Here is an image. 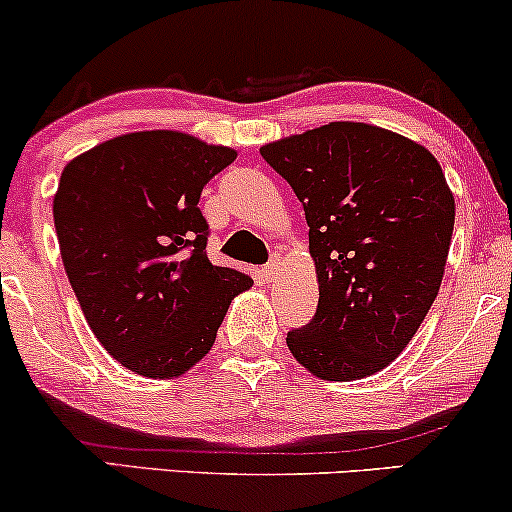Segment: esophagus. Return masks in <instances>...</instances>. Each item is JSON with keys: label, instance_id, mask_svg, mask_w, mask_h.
<instances>
[{"label": "esophagus", "instance_id": "1", "mask_svg": "<svg viewBox=\"0 0 512 512\" xmlns=\"http://www.w3.org/2000/svg\"><path fill=\"white\" fill-rule=\"evenodd\" d=\"M279 257H274L272 262L267 264V267L260 269V279L264 281V284H272V281L276 279V274H279Z\"/></svg>", "mask_w": 512, "mask_h": 512}]
</instances>
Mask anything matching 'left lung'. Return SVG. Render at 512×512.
<instances>
[{"label":"left lung","mask_w":512,"mask_h":512,"mask_svg":"<svg viewBox=\"0 0 512 512\" xmlns=\"http://www.w3.org/2000/svg\"><path fill=\"white\" fill-rule=\"evenodd\" d=\"M303 202L320 301L289 351L322 380L375 375L421 327L448 260L455 197L426 146L366 122L264 144Z\"/></svg>","instance_id":"obj_1"}]
</instances>
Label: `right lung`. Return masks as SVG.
Masks as SVG:
<instances>
[{
    "instance_id": "1",
    "label": "right lung",
    "mask_w": 512,
    "mask_h": 512,
    "mask_svg": "<svg viewBox=\"0 0 512 512\" xmlns=\"http://www.w3.org/2000/svg\"><path fill=\"white\" fill-rule=\"evenodd\" d=\"M236 149L175 129L129 132L69 161L52 214L64 272L103 349L144 378H178L214 346L252 279L207 257L204 185Z\"/></svg>"
}]
</instances>
